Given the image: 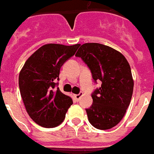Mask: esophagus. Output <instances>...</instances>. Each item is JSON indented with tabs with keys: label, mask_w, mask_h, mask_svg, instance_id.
Wrapping results in <instances>:
<instances>
[{
	"label": "esophagus",
	"mask_w": 154,
	"mask_h": 154,
	"mask_svg": "<svg viewBox=\"0 0 154 154\" xmlns=\"http://www.w3.org/2000/svg\"><path fill=\"white\" fill-rule=\"evenodd\" d=\"M81 96H82V94H75V99H76V100L79 101V98H80V97H81Z\"/></svg>",
	"instance_id": "1"
}]
</instances>
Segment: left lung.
<instances>
[{"label":"left lung","mask_w":154,"mask_h":154,"mask_svg":"<svg viewBox=\"0 0 154 154\" xmlns=\"http://www.w3.org/2000/svg\"><path fill=\"white\" fill-rule=\"evenodd\" d=\"M75 57L90 69L94 81L102 85L92 94L93 104L86 109L90 124L108 130L121 122L131 103L134 88L131 66L115 49L100 43L81 45Z\"/></svg>","instance_id":"8db88e82"}]
</instances>
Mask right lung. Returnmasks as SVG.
I'll use <instances>...</instances> for the list:
<instances>
[{
  "label": "right lung",
  "instance_id": "right-lung-1",
  "mask_svg": "<svg viewBox=\"0 0 154 154\" xmlns=\"http://www.w3.org/2000/svg\"><path fill=\"white\" fill-rule=\"evenodd\" d=\"M80 45L46 44L26 60L19 76V86L26 111L42 127H56L63 122L72 98L56 88L60 69Z\"/></svg>",
  "mask_w": 154,
  "mask_h": 154
}]
</instances>
